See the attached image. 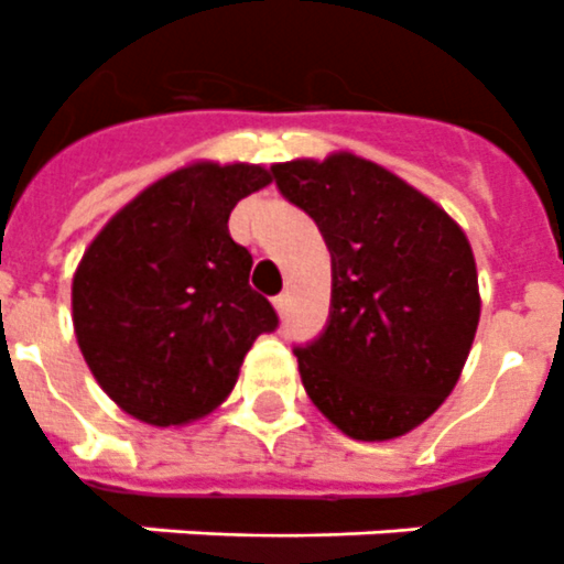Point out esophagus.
<instances>
[{
	"mask_svg": "<svg viewBox=\"0 0 564 564\" xmlns=\"http://www.w3.org/2000/svg\"><path fill=\"white\" fill-rule=\"evenodd\" d=\"M273 308L279 311V317H285V311H288V294L273 296Z\"/></svg>",
	"mask_w": 564,
	"mask_h": 564,
	"instance_id": "obj_1",
	"label": "esophagus"
}]
</instances>
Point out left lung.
I'll return each instance as SVG.
<instances>
[{
	"label": "left lung",
	"mask_w": 564,
	"mask_h": 564,
	"mask_svg": "<svg viewBox=\"0 0 564 564\" xmlns=\"http://www.w3.org/2000/svg\"><path fill=\"white\" fill-rule=\"evenodd\" d=\"M332 253V308L294 346L305 393L344 434L393 440L454 390L480 319L475 256L434 200L376 162L335 154L270 169Z\"/></svg>",
	"instance_id": "left-lung-1"
}]
</instances>
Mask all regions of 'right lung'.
<instances>
[{
  "mask_svg": "<svg viewBox=\"0 0 564 564\" xmlns=\"http://www.w3.org/2000/svg\"><path fill=\"white\" fill-rule=\"evenodd\" d=\"M270 183L261 165L197 162L130 200L72 279V323L104 393L148 425H183L218 408L273 305L250 288L253 256L229 212Z\"/></svg>",
  "mask_w": 564,
  "mask_h": 564,
  "instance_id": "obj_1",
  "label": "right lung"
}]
</instances>
